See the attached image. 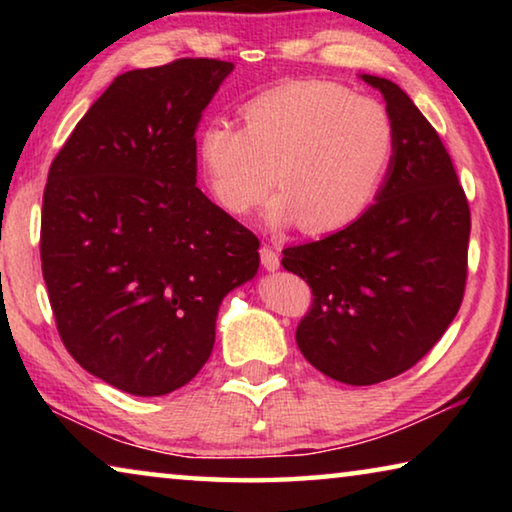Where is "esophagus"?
<instances>
[{
  "mask_svg": "<svg viewBox=\"0 0 512 512\" xmlns=\"http://www.w3.org/2000/svg\"><path fill=\"white\" fill-rule=\"evenodd\" d=\"M259 257H262V266L266 271H277V268H280V255H277L271 246H264L259 250Z\"/></svg>",
  "mask_w": 512,
  "mask_h": 512,
  "instance_id": "esophagus-1",
  "label": "esophagus"
}]
</instances>
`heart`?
I'll return each instance as SVG.
<instances>
[{"mask_svg": "<svg viewBox=\"0 0 512 512\" xmlns=\"http://www.w3.org/2000/svg\"><path fill=\"white\" fill-rule=\"evenodd\" d=\"M244 128L214 119L196 135L207 192L232 216L253 214L275 185V228L341 230L368 210L395 151V126L379 101L339 83L293 81L250 99Z\"/></svg>", "mask_w": 512, "mask_h": 512, "instance_id": "heart-1", "label": "heart"}]
</instances>
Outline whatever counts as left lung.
Here are the masks:
<instances>
[{"label": "left lung", "instance_id": "left-lung-1", "mask_svg": "<svg viewBox=\"0 0 512 512\" xmlns=\"http://www.w3.org/2000/svg\"><path fill=\"white\" fill-rule=\"evenodd\" d=\"M361 79L384 94L395 126L384 185L348 228L282 250L314 296L298 348L350 386L400 375L440 341L463 302L470 244V205L436 128L400 85Z\"/></svg>", "mask_w": 512, "mask_h": 512}]
</instances>
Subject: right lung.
I'll use <instances>...</instances> for the list:
<instances>
[{
    "instance_id": "obj_1",
    "label": "right lung",
    "mask_w": 512,
    "mask_h": 512,
    "mask_svg": "<svg viewBox=\"0 0 512 512\" xmlns=\"http://www.w3.org/2000/svg\"><path fill=\"white\" fill-rule=\"evenodd\" d=\"M235 65L180 58L119 74L51 162L40 259L67 352L119 391L185 386L214 348L259 241L196 187V128Z\"/></svg>"
}]
</instances>
